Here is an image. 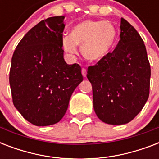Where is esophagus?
<instances>
[{
	"mask_svg": "<svg viewBox=\"0 0 159 159\" xmlns=\"http://www.w3.org/2000/svg\"><path fill=\"white\" fill-rule=\"evenodd\" d=\"M82 73L83 77H87V69L83 67V68L82 69Z\"/></svg>",
	"mask_w": 159,
	"mask_h": 159,
	"instance_id": "1",
	"label": "esophagus"
}]
</instances>
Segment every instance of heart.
I'll use <instances>...</instances> for the list:
<instances>
[{"label": "heart", "instance_id": "heart-1", "mask_svg": "<svg viewBox=\"0 0 159 159\" xmlns=\"http://www.w3.org/2000/svg\"><path fill=\"white\" fill-rule=\"evenodd\" d=\"M116 36V29L111 22L87 20L72 29L70 37L62 39V48L66 53L76 54L77 45L81 46L82 56L88 61L96 62L112 49Z\"/></svg>", "mask_w": 159, "mask_h": 159}]
</instances>
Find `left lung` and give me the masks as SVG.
I'll use <instances>...</instances> for the list:
<instances>
[{"label": "left lung", "instance_id": "8db88e82", "mask_svg": "<svg viewBox=\"0 0 159 159\" xmlns=\"http://www.w3.org/2000/svg\"><path fill=\"white\" fill-rule=\"evenodd\" d=\"M117 47L87 68L93 106L102 121L124 125L143 109L149 96L151 68L145 45L136 30L121 18Z\"/></svg>", "mask_w": 159, "mask_h": 159}]
</instances>
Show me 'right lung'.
I'll return each mask as SVG.
<instances>
[{
  "instance_id": "1",
  "label": "right lung",
  "mask_w": 159,
  "mask_h": 159,
  "mask_svg": "<svg viewBox=\"0 0 159 159\" xmlns=\"http://www.w3.org/2000/svg\"><path fill=\"white\" fill-rule=\"evenodd\" d=\"M63 19L49 17L34 26L11 58L9 80L13 104L34 125L59 122L83 80L80 65H68L63 58Z\"/></svg>"
}]
</instances>
